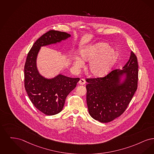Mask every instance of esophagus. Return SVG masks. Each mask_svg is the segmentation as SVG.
I'll return each instance as SVG.
<instances>
[{"instance_id": "obj_1", "label": "esophagus", "mask_w": 154, "mask_h": 154, "mask_svg": "<svg viewBox=\"0 0 154 154\" xmlns=\"http://www.w3.org/2000/svg\"><path fill=\"white\" fill-rule=\"evenodd\" d=\"M79 83L81 85H85L86 83V80H85L84 79H80L79 82Z\"/></svg>"}]
</instances>
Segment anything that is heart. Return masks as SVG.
<instances>
[{"label":"heart","instance_id":"heart-1","mask_svg":"<svg viewBox=\"0 0 154 154\" xmlns=\"http://www.w3.org/2000/svg\"><path fill=\"white\" fill-rule=\"evenodd\" d=\"M80 56L82 60L90 61L87 67L89 74L95 77H101L107 74L117 59L118 54L115 49L109 48L106 43L100 42L83 49ZM82 60L76 57L74 66L78 68L83 67Z\"/></svg>","mask_w":154,"mask_h":154}]
</instances>
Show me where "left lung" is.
Here are the masks:
<instances>
[{
  "label": "left lung",
  "mask_w": 154,
  "mask_h": 154,
  "mask_svg": "<svg viewBox=\"0 0 154 154\" xmlns=\"http://www.w3.org/2000/svg\"><path fill=\"white\" fill-rule=\"evenodd\" d=\"M120 70L116 69L102 78H87V107L89 114L96 120L109 122L123 113L137 88L138 63L132 51L129 59ZM126 74L120 83V77Z\"/></svg>",
  "instance_id": "left-lung-1"
}]
</instances>
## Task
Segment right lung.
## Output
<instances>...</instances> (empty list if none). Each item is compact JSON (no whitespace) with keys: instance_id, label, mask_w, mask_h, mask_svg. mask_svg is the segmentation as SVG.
I'll list each match as a JSON object with an SVG mask.
<instances>
[{"instance_id":"obj_1","label":"right lung","mask_w":154,"mask_h":154,"mask_svg":"<svg viewBox=\"0 0 154 154\" xmlns=\"http://www.w3.org/2000/svg\"><path fill=\"white\" fill-rule=\"evenodd\" d=\"M70 34L57 30H49L43 34L27 54L24 67L25 87L34 106L46 115L60 113L67 95L76 87L79 78H72L63 75L48 79L39 74L36 59L40 48L67 39Z\"/></svg>"}]
</instances>
